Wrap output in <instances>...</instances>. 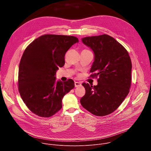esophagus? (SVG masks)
<instances>
[{
	"label": "esophagus",
	"instance_id": "34e87169",
	"mask_svg": "<svg viewBox=\"0 0 151 151\" xmlns=\"http://www.w3.org/2000/svg\"><path fill=\"white\" fill-rule=\"evenodd\" d=\"M81 85V83L79 82H75V87H80V86Z\"/></svg>",
	"mask_w": 151,
	"mask_h": 151
}]
</instances>
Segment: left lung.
Returning a JSON list of instances; mask_svg holds the SVG:
<instances>
[{"label":"left lung","mask_w":151,"mask_h":151,"mask_svg":"<svg viewBox=\"0 0 151 151\" xmlns=\"http://www.w3.org/2000/svg\"><path fill=\"white\" fill-rule=\"evenodd\" d=\"M94 53L90 76L97 77L98 84L83 83L85 94L80 102L92 114L103 116L114 112L124 100L132 83V64L126 49L107 35L82 38Z\"/></svg>","instance_id":"obj_1"}]
</instances>
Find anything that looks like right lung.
<instances>
[{
    "label": "right lung",
    "instance_id": "obj_1",
    "mask_svg": "<svg viewBox=\"0 0 151 151\" xmlns=\"http://www.w3.org/2000/svg\"><path fill=\"white\" fill-rule=\"evenodd\" d=\"M76 37L44 35L26 48L18 70V90L29 110L40 117L48 118L62 107L64 95L75 87L74 81H56L55 74L64 66V56L76 42Z\"/></svg>",
    "mask_w": 151,
    "mask_h": 151
}]
</instances>
